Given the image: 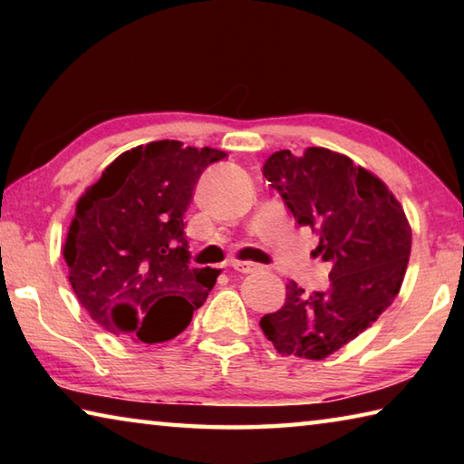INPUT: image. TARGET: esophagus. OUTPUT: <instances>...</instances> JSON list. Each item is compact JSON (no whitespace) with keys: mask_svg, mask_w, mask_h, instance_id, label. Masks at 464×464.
<instances>
[{"mask_svg":"<svg viewBox=\"0 0 464 464\" xmlns=\"http://www.w3.org/2000/svg\"><path fill=\"white\" fill-rule=\"evenodd\" d=\"M229 266L233 270H237L241 274H251V272H257L260 270V264H254V262H239V260H233L229 262Z\"/></svg>","mask_w":464,"mask_h":464,"instance_id":"esophagus-1","label":"esophagus"}]
</instances>
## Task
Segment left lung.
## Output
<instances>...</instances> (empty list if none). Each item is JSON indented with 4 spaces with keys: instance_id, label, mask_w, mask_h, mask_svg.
Returning <instances> with one entry per match:
<instances>
[{
    "instance_id": "obj_1",
    "label": "left lung",
    "mask_w": 464,
    "mask_h": 464,
    "mask_svg": "<svg viewBox=\"0 0 464 464\" xmlns=\"http://www.w3.org/2000/svg\"><path fill=\"white\" fill-rule=\"evenodd\" d=\"M264 178L298 225L317 233L313 254L332 264L329 288L286 285L282 309L260 327L280 354L321 360L371 327L395 301L411 254L403 207L379 178L324 147L272 153Z\"/></svg>"
}]
</instances>
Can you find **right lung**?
Masks as SVG:
<instances>
[{
  "instance_id": "1",
  "label": "right lung",
  "mask_w": 464,
  "mask_h": 464,
  "mask_svg": "<svg viewBox=\"0 0 464 464\" xmlns=\"http://www.w3.org/2000/svg\"><path fill=\"white\" fill-rule=\"evenodd\" d=\"M227 157L179 140L139 145L77 200L63 247L82 307L132 342H168L190 325L221 270L192 268L184 213L210 163Z\"/></svg>"
}]
</instances>
